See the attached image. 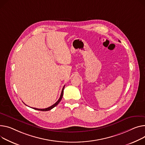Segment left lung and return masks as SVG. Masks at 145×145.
<instances>
[{
  "label": "left lung",
  "instance_id": "8db88e82",
  "mask_svg": "<svg viewBox=\"0 0 145 145\" xmlns=\"http://www.w3.org/2000/svg\"><path fill=\"white\" fill-rule=\"evenodd\" d=\"M119 42H120V40H119Z\"/></svg>",
  "mask_w": 145,
  "mask_h": 145
}]
</instances>
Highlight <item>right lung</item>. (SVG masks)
Masks as SVG:
<instances>
[{
	"instance_id": "obj_1",
	"label": "right lung",
	"mask_w": 145,
	"mask_h": 145,
	"mask_svg": "<svg viewBox=\"0 0 145 145\" xmlns=\"http://www.w3.org/2000/svg\"><path fill=\"white\" fill-rule=\"evenodd\" d=\"M65 85L63 86V89H62V92H61V96H60V97H59V100H57L54 104H53L52 105H51V107H48V108H44V109H39V108H33V109H34V110H39V111H49V110H51V109H52L53 108H54L55 106H56L57 104H59V103L61 101V100H62V96H63V90H64V88H65Z\"/></svg>"
}]
</instances>
